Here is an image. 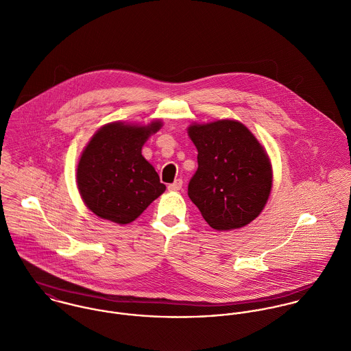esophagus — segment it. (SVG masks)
<instances>
[{
  "instance_id": "esophagus-1",
  "label": "esophagus",
  "mask_w": 351,
  "mask_h": 351,
  "mask_svg": "<svg viewBox=\"0 0 351 351\" xmlns=\"http://www.w3.org/2000/svg\"><path fill=\"white\" fill-rule=\"evenodd\" d=\"M169 191H171V192H177V191H180L181 188H182V180L181 178H178V180H176L173 184H170L169 186Z\"/></svg>"
}]
</instances>
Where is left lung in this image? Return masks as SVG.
<instances>
[{
  "mask_svg": "<svg viewBox=\"0 0 351 351\" xmlns=\"http://www.w3.org/2000/svg\"><path fill=\"white\" fill-rule=\"evenodd\" d=\"M188 135L199 151L188 196L205 221L217 231L251 223L265 208L273 184L265 149L237 120L192 124Z\"/></svg>",
  "mask_w": 351,
  "mask_h": 351,
  "instance_id": "8db88e82",
  "label": "left lung"
}]
</instances>
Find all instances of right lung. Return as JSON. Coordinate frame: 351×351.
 I'll return each mask as SVG.
<instances>
[{
  "instance_id": "right-lung-1",
  "label": "right lung",
  "mask_w": 351,
  "mask_h": 351,
  "mask_svg": "<svg viewBox=\"0 0 351 351\" xmlns=\"http://www.w3.org/2000/svg\"><path fill=\"white\" fill-rule=\"evenodd\" d=\"M162 123L105 124L93 135L77 166L78 191L101 219L128 224L158 199L166 186L142 155V147Z\"/></svg>"
}]
</instances>
